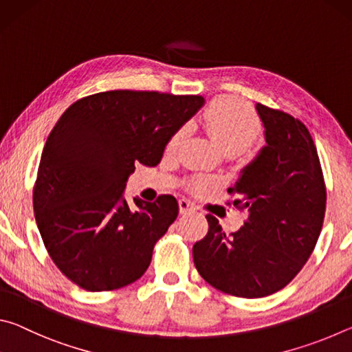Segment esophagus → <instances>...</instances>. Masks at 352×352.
I'll list each match as a JSON object with an SVG mask.
<instances>
[{
	"label": "esophagus",
	"mask_w": 352,
	"mask_h": 352,
	"mask_svg": "<svg viewBox=\"0 0 352 352\" xmlns=\"http://www.w3.org/2000/svg\"><path fill=\"white\" fill-rule=\"evenodd\" d=\"M178 205H180V212L182 214H188V212L195 211L194 204H190L188 199H180V201H178Z\"/></svg>",
	"instance_id": "obj_1"
}]
</instances>
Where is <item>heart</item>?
I'll use <instances>...</instances> for the list:
<instances>
[{
	"mask_svg": "<svg viewBox=\"0 0 352 352\" xmlns=\"http://www.w3.org/2000/svg\"><path fill=\"white\" fill-rule=\"evenodd\" d=\"M200 124L210 138L225 153L236 155L252 146L261 133V119L247 102L237 98H219L201 113ZM184 138V129L177 130L168 142L169 148H175ZM211 184L208 178L195 182V190H204Z\"/></svg>",
	"mask_w": 352,
	"mask_h": 352,
	"instance_id": "heart-1",
	"label": "heart"
}]
</instances>
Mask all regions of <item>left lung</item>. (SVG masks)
Masks as SVG:
<instances>
[{"label":"left lung","mask_w":352,"mask_h":352,"mask_svg":"<svg viewBox=\"0 0 352 352\" xmlns=\"http://www.w3.org/2000/svg\"><path fill=\"white\" fill-rule=\"evenodd\" d=\"M265 146L241 170L230 194L248 220L230 236L206 216L210 230L192 247L208 284L241 298H262L285 287L312 254L323 226L326 188L317 147L305 124L256 104Z\"/></svg>","instance_id":"1"}]
</instances>
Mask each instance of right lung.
Here are the masks:
<instances>
[{"label": "right lung", "mask_w": 352, "mask_h": 352, "mask_svg": "<svg viewBox=\"0 0 352 352\" xmlns=\"http://www.w3.org/2000/svg\"><path fill=\"white\" fill-rule=\"evenodd\" d=\"M205 104L201 96L115 90L69 105L46 140L34 212L51 259L90 292L115 290L144 275L153 245L178 216V201L124 189L135 164L157 166L170 136Z\"/></svg>", "instance_id": "right-lung-1"}]
</instances>
